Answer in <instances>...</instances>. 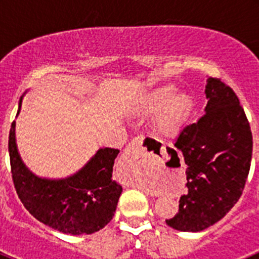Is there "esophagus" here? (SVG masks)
Here are the masks:
<instances>
[{
  "mask_svg": "<svg viewBox=\"0 0 259 259\" xmlns=\"http://www.w3.org/2000/svg\"><path fill=\"white\" fill-rule=\"evenodd\" d=\"M140 139H134L131 143L125 146L124 152L122 154V159L119 162V167L127 166L130 163H137L139 162V154H140Z\"/></svg>",
  "mask_w": 259,
  "mask_h": 259,
  "instance_id": "esophagus-1",
  "label": "esophagus"
}]
</instances>
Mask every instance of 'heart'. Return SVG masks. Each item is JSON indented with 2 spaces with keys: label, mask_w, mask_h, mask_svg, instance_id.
<instances>
[{
  "label": "heart",
  "mask_w": 259,
  "mask_h": 259,
  "mask_svg": "<svg viewBox=\"0 0 259 259\" xmlns=\"http://www.w3.org/2000/svg\"><path fill=\"white\" fill-rule=\"evenodd\" d=\"M171 85L161 87L148 96L143 105V113H155L152 127L162 137H174L182 131L193 107L192 97L185 92L176 93Z\"/></svg>",
  "instance_id": "b5f03b06"
}]
</instances>
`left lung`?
I'll return each mask as SVG.
<instances>
[{"label": "left lung", "instance_id": "8db88e82", "mask_svg": "<svg viewBox=\"0 0 259 259\" xmlns=\"http://www.w3.org/2000/svg\"><path fill=\"white\" fill-rule=\"evenodd\" d=\"M205 93V114L183 128L174 144L187 164L188 192L166 223L184 232L221 221L241 197L250 170L253 136L236 93L219 77L207 79Z\"/></svg>", "mask_w": 259, "mask_h": 259}]
</instances>
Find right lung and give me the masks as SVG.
Wrapping results in <instances>:
<instances>
[{
	"instance_id": "add662e5",
	"label": "right lung",
	"mask_w": 259,
	"mask_h": 259,
	"mask_svg": "<svg viewBox=\"0 0 259 259\" xmlns=\"http://www.w3.org/2000/svg\"><path fill=\"white\" fill-rule=\"evenodd\" d=\"M22 98L19 101V114ZM119 150L105 148L67 179L49 180L35 176L24 166L15 144V120L9 134L14 187L29 214L41 223L70 235H89L104 228L114 217L122 185L113 180Z\"/></svg>"
}]
</instances>
